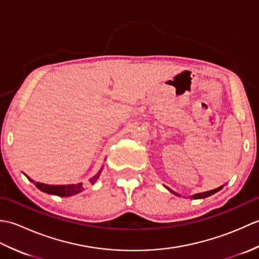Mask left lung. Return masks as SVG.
Here are the masks:
<instances>
[{
  "mask_svg": "<svg viewBox=\"0 0 259 259\" xmlns=\"http://www.w3.org/2000/svg\"><path fill=\"white\" fill-rule=\"evenodd\" d=\"M223 187H224V186H221V187H218V188H216V189H212V190H209V191H205V192H199V194H195V195L190 196V198H191V199H203V198H207V197H209V196H211V195H213V194H216V192L221 190V189L223 188ZM168 190H169L170 192H172L174 195L180 197L178 194H176L175 191L170 190L169 188H168Z\"/></svg>",
  "mask_w": 259,
  "mask_h": 259,
  "instance_id": "1",
  "label": "left lung"
}]
</instances>
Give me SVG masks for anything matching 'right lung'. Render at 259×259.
I'll use <instances>...</instances> for the list:
<instances>
[{"label":"right lung","instance_id":"obj_1","mask_svg":"<svg viewBox=\"0 0 259 259\" xmlns=\"http://www.w3.org/2000/svg\"><path fill=\"white\" fill-rule=\"evenodd\" d=\"M101 171H102V168L99 170V172L96 176H93V177L89 180L90 184H92V185L96 184V181L98 180ZM31 181L33 183V180H31ZM34 185L41 191L46 192V194L56 195V196H60V197L73 196V195L79 194V192H81L84 189L83 186H82V183L76 184V185H64V186H51V185H45V184H40V183H34Z\"/></svg>","mask_w":259,"mask_h":259}]
</instances>
